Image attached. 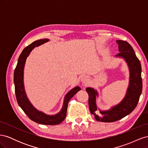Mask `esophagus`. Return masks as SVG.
Returning <instances> with one entry per match:
<instances>
[{"instance_id": "34e87169", "label": "esophagus", "mask_w": 148, "mask_h": 148, "mask_svg": "<svg viewBox=\"0 0 148 148\" xmlns=\"http://www.w3.org/2000/svg\"><path fill=\"white\" fill-rule=\"evenodd\" d=\"M88 77H83L82 78V82L83 83H86L88 82Z\"/></svg>"}]
</instances>
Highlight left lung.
I'll return each instance as SVG.
<instances>
[{"label": "left lung", "instance_id": "1", "mask_svg": "<svg viewBox=\"0 0 148 148\" xmlns=\"http://www.w3.org/2000/svg\"><path fill=\"white\" fill-rule=\"evenodd\" d=\"M119 53L116 57H122L127 62L130 70L129 86L126 96L118 105L108 110L99 111L97 115L96 97L97 92L91 88H87L89 108L91 114L95 115L97 121L102 122H112L122 119L130 114L135 109L142 92L143 82L141 78V65L132 46L128 42L117 40Z\"/></svg>", "mask_w": 148, "mask_h": 148}]
</instances>
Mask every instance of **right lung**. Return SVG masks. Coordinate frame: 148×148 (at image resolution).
I'll list each match as a JSON object with an SVG mask.
<instances>
[{"label":"right lung","mask_w":148,"mask_h":148,"mask_svg":"<svg viewBox=\"0 0 148 148\" xmlns=\"http://www.w3.org/2000/svg\"><path fill=\"white\" fill-rule=\"evenodd\" d=\"M47 41H49L47 39L37 40L23 49L18 60V63L14 71L13 80H14L15 91L18 104L24 111V112L28 115V117L31 120L40 124L56 125L60 124L64 120L66 117L69 101L76 93L81 90V88L76 86L66 94L62 110L59 113L54 115H47L42 112L36 109L31 104L26 95L23 84V70L25 62L32 49L36 46H39Z\"/></svg>","instance_id":"obj_1"}]
</instances>
